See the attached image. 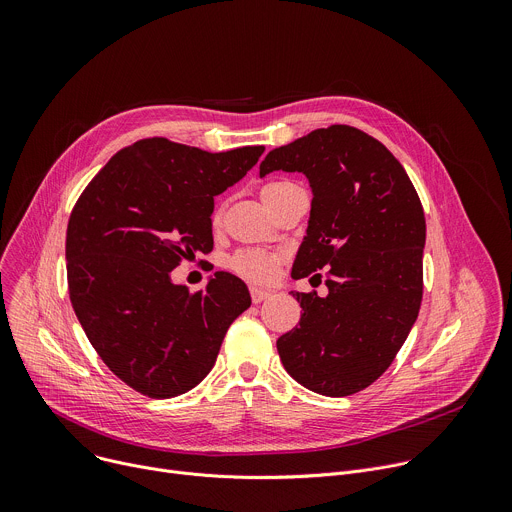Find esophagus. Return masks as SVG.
I'll list each match as a JSON object with an SVG mask.
<instances>
[{
  "label": "esophagus",
  "instance_id": "obj_1",
  "mask_svg": "<svg viewBox=\"0 0 512 512\" xmlns=\"http://www.w3.org/2000/svg\"><path fill=\"white\" fill-rule=\"evenodd\" d=\"M269 296H271V291L261 289V287H251V300H253V304H261V302H265Z\"/></svg>",
  "mask_w": 512,
  "mask_h": 512
}]
</instances>
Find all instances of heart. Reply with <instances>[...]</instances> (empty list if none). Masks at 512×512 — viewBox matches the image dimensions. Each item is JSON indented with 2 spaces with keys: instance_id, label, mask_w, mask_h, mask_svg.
<instances>
[{
  "instance_id": "1",
  "label": "heart",
  "mask_w": 512,
  "mask_h": 512,
  "mask_svg": "<svg viewBox=\"0 0 512 512\" xmlns=\"http://www.w3.org/2000/svg\"><path fill=\"white\" fill-rule=\"evenodd\" d=\"M289 182H271L267 186H263L261 194L277 190L281 186H287ZM231 267L233 271H237L241 277L253 281V283H269L279 267V257L275 253L269 251H261V249H247V251H239L233 259H231Z\"/></svg>"
}]
</instances>
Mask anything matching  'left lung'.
I'll list each match as a JSON object with an SVG mask.
<instances>
[{
  "mask_svg": "<svg viewBox=\"0 0 512 512\" xmlns=\"http://www.w3.org/2000/svg\"><path fill=\"white\" fill-rule=\"evenodd\" d=\"M302 172L312 188L291 277L328 269V296L300 294V326L277 340L285 371L306 389L346 397L375 383L413 328L423 296L425 216L381 141L330 125L271 150L259 176Z\"/></svg>",
  "mask_w": 512,
  "mask_h": 512,
  "instance_id": "obj_1",
  "label": "left lung"
}]
</instances>
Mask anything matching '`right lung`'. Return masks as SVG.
<instances>
[{"mask_svg": "<svg viewBox=\"0 0 512 512\" xmlns=\"http://www.w3.org/2000/svg\"><path fill=\"white\" fill-rule=\"evenodd\" d=\"M263 152L245 145L210 154L164 137L139 139L107 162L72 208V308L103 362L137 393L170 399L196 387L233 320L251 306L247 285L227 271L190 294L172 281V269L212 249L214 196Z\"/></svg>", "mask_w": 512, "mask_h": 512, "instance_id": "1", "label": "right lung"}]
</instances>
